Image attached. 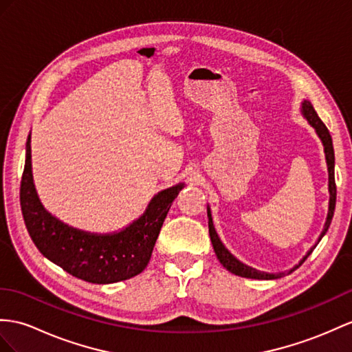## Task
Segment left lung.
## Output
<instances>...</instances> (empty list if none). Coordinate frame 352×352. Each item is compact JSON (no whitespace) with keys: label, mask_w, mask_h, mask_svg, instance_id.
<instances>
[{"label":"left lung","mask_w":352,"mask_h":352,"mask_svg":"<svg viewBox=\"0 0 352 352\" xmlns=\"http://www.w3.org/2000/svg\"><path fill=\"white\" fill-rule=\"evenodd\" d=\"M302 113L303 116L307 119V122H309L314 128L316 134L322 142V146H324V153H325V161H327V170H329V192H330V200H329V213H327V219H325V224L322 228V233L318 237V242L322 239V236L327 233V230L331 224V219H333V213H334V206H336V182H334V151H333V142H331V135L327 130V126L324 125V122L320 119V116L316 115V111L314 109V106L311 104V101H303L302 102ZM208 218H209V236H210V241H212V246H213V251H215L217 256L219 263L224 265V267L234 273L237 276H242V278H251V279H278L282 278L285 275V273H265V272H258L250 265H246L243 263L239 261L237 258H234L233 255H231L227 250L226 246L222 245V242L219 241V237L215 231V227H213V221H212V213L210 209L208 208ZM316 242V243H318ZM316 246V245H315ZM314 246V248H315ZM314 248H311L307 254L303 256L302 260L297 265H294L293 269H291L288 273L294 272L296 269H298L300 265L305 263V260L314 251Z\"/></svg>","instance_id":"1"}]
</instances>
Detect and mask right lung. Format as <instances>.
Segmentation results:
<instances>
[{"mask_svg":"<svg viewBox=\"0 0 352 352\" xmlns=\"http://www.w3.org/2000/svg\"><path fill=\"white\" fill-rule=\"evenodd\" d=\"M184 184L160 191L143 215L118 233H88L64 222L43 208L31 170V135L27 140L21 181V209L37 250L67 273L92 284H113L139 275L146 267L171 203Z\"/></svg>","mask_w":352,"mask_h":352,"instance_id":"add662e5","label":"right lung"}]
</instances>
